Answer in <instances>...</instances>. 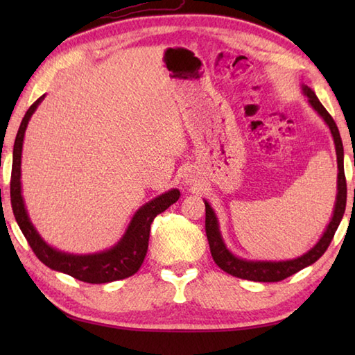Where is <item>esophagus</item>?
<instances>
[{"instance_id": "esophagus-1", "label": "esophagus", "mask_w": 355, "mask_h": 355, "mask_svg": "<svg viewBox=\"0 0 355 355\" xmlns=\"http://www.w3.org/2000/svg\"><path fill=\"white\" fill-rule=\"evenodd\" d=\"M195 183H197V180H195L193 173H186V184L187 186H193Z\"/></svg>"}]
</instances>
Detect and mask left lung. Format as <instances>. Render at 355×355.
Masks as SVG:
<instances>
[{
  "label": "left lung",
  "instance_id": "left-lung-1",
  "mask_svg": "<svg viewBox=\"0 0 355 355\" xmlns=\"http://www.w3.org/2000/svg\"><path fill=\"white\" fill-rule=\"evenodd\" d=\"M302 93L308 97V103L311 105L313 110L318 112V114L323 119L329 128L331 135H333L334 146H336V154H337V197H336V205L333 210V216L327 225L325 232L320 236V239L315 243L313 248H310L306 253L294 259H286V261H253V259H245L239 258V256L233 254L227 245H225L221 230H220V223H218V218L212 206L205 200L206 205V235L210 245V253H212V258L215 263L225 273H229L235 277L247 279V281H254V282H279L284 281L285 277H288L294 273H297L302 268L311 266L315 261H318L320 256L327 252L328 245L333 241L334 233L340 224L345 207H346V178H345V169H343V143L340 139V132H338V128L334 122V119L329 116V112L325 110V107L320 103L318 96L313 92L310 87L302 85Z\"/></svg>",
  "mask_w": 355,
  "mask_h": 355
}]
</instances>
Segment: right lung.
Returning <instances> with one entry per match:
<instances>
[{
  "label": "right lung",
  "mask_w": 355,
  "mask_h": 355,
  "mask_svg": "<svg viewBox=\"0 0 355 355\" xmlns=\"http://www.w3.org/2000/svg\"><path fill=\"white\" fill-rule=\"evenodd\" d=\"M41 96L26 112L24 119L19 125V130L13 145V162H12V180H10V201L15 220H17L21 232L24 233L30 247L42 263L49 268L70 275L74 279L88 284H107L119 279L130 277L137 273L145 259L149 243V230L154 218L164 212L173 202L178 201L180 191L171 189L154 200L143 205L131 218L130 224L123 233V236L117 241V244L103 252L89 254H73L61 252L45 243L37 233L35 225L30 221L27 209L22 198L21 189V157L22 143L30 117L33 116L36 108L44 101Z\"/></svg>",
  "instance_id": "obj_1"
}]
</instances>
